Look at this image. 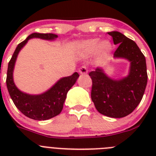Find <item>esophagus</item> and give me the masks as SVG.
Here are the masks:
<instances>
[{"mask_svg":"<svg viewBox=\"0 0 156 156\" xmlns=\"http://www.w3.org/2000/svg\"><path fill=\"white\" fill-rule=\"evenodd\" d=\"M87 69L86 66H82L79 69V73L80 74H87Z\"/></svg>","mask_w":156,"mask_h":156,"instance_id":"1","label":"esophagus"}]
</instances>
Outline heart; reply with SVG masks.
Wrapping results in <instances>:
<instances>
[{"mask_svg":"<svg viewBox=\"0 0 156 156\" xmlns=\"http://www.w3.org/2000/svg\"><path fill=\"white\" fill-rule=\"evenodd\" d=\"M79 48L83 53L86 55H92L98 51L99 55L105 56L109 53L112 49L111 43L108 41L100 42L98 38L87 40L80 44Z\"/></svg>","mask_w":156,"mask_h":156,"instance_id":"1","label":"heart"}]
</instances>
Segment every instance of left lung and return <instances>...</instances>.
Here are the masks:
<instances>
[{"label": "left lung", "instance_id": "8db88e82", "mask_svg": "<svg viewBox=\"0 0 156 156\" xmlns=\"http://www.w3.org/2000/svg\"><path fill=\"white\" fill-rule=\"evenodd\" d=\"M114 44L119 45L114 58L130 62L128 75L113 80L98 67L89 73L92 80L91 99L95 108L102 115L122 118L130 114L142 99L148 82L145 57L137 44L117 31L108 33Z\"/></svg>", "mask_w": 156, "mask_h": 156}]
</instances>
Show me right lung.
<instances>
[{
  "mask_svg": "<svg viewBox=\"0 0 156 156\" xmlns=\"http://www.w3.org/2000/svg\"><path fill=\"white\" fill-rule=\"evenodd\" d=\"M58 37L53 34H32L16 48L8 63L6 83L8 93L18 109L26 116L35 120H46L56 116L62 112L66 94L75 84L79 74L74 73L69 76L59 80L51 88L41 94H29L22 92L16 86L13 80V70L18 54L31 38H41L53 41Z\"/></svg>",
  "mask_w": 156,
  "mask_h": 156,
  "instance_id": "1",
  "label": "right lung"
}]
</instances>
